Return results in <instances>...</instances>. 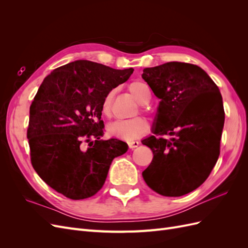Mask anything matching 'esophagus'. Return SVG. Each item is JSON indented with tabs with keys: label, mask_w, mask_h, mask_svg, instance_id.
<instances>
[{
	"label": "esophagus",
	"mask_w": 248,
	"mask_h": 248,
	"mask_svg": "<svg viewBox=\"0 0 248 248\" xmlns=\"http://www.w3.org/2000/svg\"><path fill=\"white\" fill-rule=\"evenodd\" d=\"M139 146H140V141H138V140H132V141L128 142L129 149H134V148H137Z\"/></svg>",
	"instance_id": "esophagus-1"
}]
</instances>
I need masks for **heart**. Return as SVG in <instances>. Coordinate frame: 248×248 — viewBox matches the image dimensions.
I'll list each match as a JSON object with an SVG mask.
<instances>
[{
    "mask_svg": "<svg viewBox=\"0 0 248 248\" xmlns=\"http://www.w3.org/2000/svg\"><path fill=\"white\" fill-rule=\"evenodd\" d=\"M130 94L133 96L141 106H146L151 99V92L149 87L141 81H132L128 86ZM114 99V91H109L101 102V112L104 117H111V104ZM141 110L145 111V108H141ZM149 130V123L147 120L140 117L133 118L130 120H119L110 123L108 126V131L112 137L123 139L126 140H133L141 136H144Z\"/></svg>",
    "mask_w": 248,
    "mask_h": 248,
    "instance_id": "1",
    "label": "heart"
}]
</instances>
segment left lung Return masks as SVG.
Wrapping results in <instances>:
<instances>
[{
  "mask_svg": "<svg viewBox=\"0 0 248 248\" xmlns=\"http://www.w3.org/2000/svg\"><path fill=\"white\" fill-rule=\"evenodd\" d=\"M141 77L161 99L154 136L141 141L153 152L142 178L163 197L184 196L206 181L218 159L224 124L221 94L193 64L169 62L145 68Z\"/></svg>",
  "mask_w": 248,
  "mask_h": 248,
  "instance_id": "obj_1",
  "label": "left lung"
}]
</instances>
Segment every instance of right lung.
<instances>
[{
	"mask_svg": "<svg viewBox=\"0 0 248 248\" xmlns=\"http://www.w3.org/2000/svg\"><path fill=\"white\" fill-rule=\"evenodd\" d=\"M132 72L79 60L48 74L35 95L27 131L31 163L66 198L93 197L106 182L112 159L127 151L122 140H101V102Z\"/></svg>",
	"mask_w": 248,
	"mask_h": 248,
	"instance_id": "1",
	"label": "right lung"
}]
</instances>
